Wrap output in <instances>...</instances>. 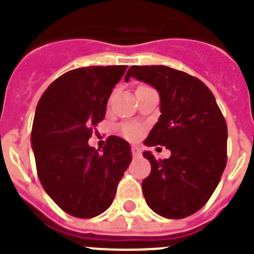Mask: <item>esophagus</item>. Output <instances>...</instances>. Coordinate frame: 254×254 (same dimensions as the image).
<instances>
[{
  "label": "esophagus",
  "mask_w": 254,
  "mask_h": 254,
  "mask_svg": "<svg viewBox=\"0 0 254 254\" xmlns=\"http://www.w3.org/2000/svg\"><path fill=\"white\" fill-rule=\"evenodd\" d=\"M131 151L133 156H140L141 155V149L138 146H136V145H133V146L131 147Z\"/></svg>",
  "instance_id": "1"
}]
</instances>
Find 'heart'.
Returning a JSON list of instances; mask_svg holds the SVG:
<instances>
[{"label":"heart","instance_id":"b5f03b06","mask_svg":"<svg viewBox=\"0 0 254 254\" xmlns=\"http://www.w3.org/2000/svg\"><path fill=\"white\" fill-rule=\"evenodd\" d=\"M141 127L134 123H128V125L123 126V133L126 137L131 138V140H136L141 136Z\"/></svg>","mask_w":254,"mask_h":254}]
</instances>
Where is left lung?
Returning a JSON list of instances; mask_svg holds the SVG:
<instances>
[{
    "label": "left lung",
    "instance_id": "1",
    "mask_svg": "<svg viewBox=\"0 0 254 254\" xmlns=\"http://www.w3.org/2000/svg\"><path fill=\"white\" fill-rule=\"evenodd\" d=\"M133 77L160 95V117L143 143L165 146L169 159L143 158L151 173L142 181L146 203L167 219H183L202 207L219 185L226 165L228 128L214 94L201 80L167 66H132Z\"/></svg>",
    "mask_w": 254,
    "mask_h": 254
}]
</instances>
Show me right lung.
<instances>
[{
  "mask_svg": "<svg viewBox=\"0 0 254 254\" xmlns=\"http://www.w3.org/2000/svg\"><path fill=\"white\" fill-rule=\"evenodd\" d=\"M127 66H89L52 82L35 111L31 147L39 181L64 212L90 219L113 202L132 160L129 143L111 136L103 150L87 141L104 120L113 87Z\"/></svg>",
  "mask_w": 254,
  "mask_h": 254,
  "instance_id": "add662e5",
  "label": "right lung"
}]
</instances>
